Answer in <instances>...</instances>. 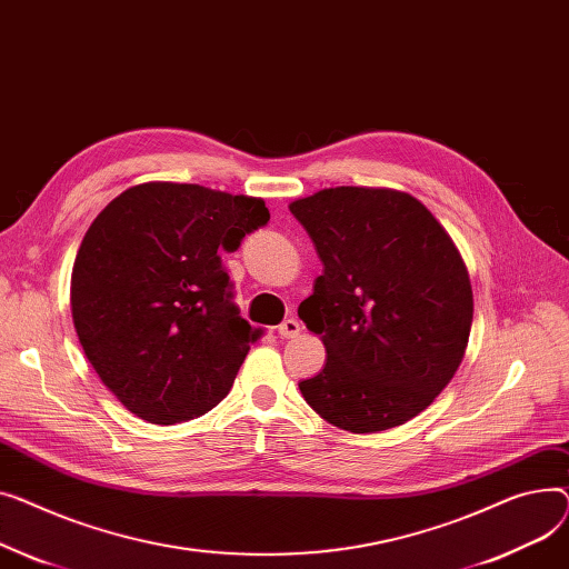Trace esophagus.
I'll return each instance as SVG.
<instances>
[{
  "instance_id": "obj_1",
  "label": "esophagus",
  "mask_w": 569,
  "mask_h": 569,
  "mask_svg": "<svg viewBox=\"0 0 569 569\" xmlns=\"http://www.w3.org/2000/svg\"><path fill=\"white\" fill-rule=\"evenodd\" d=\"M278 336L282 340H291V338H298L300 336V323L296 319H284L280 326H278Z\"/></svg>"
}]
</instances>
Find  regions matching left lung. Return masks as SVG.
Segmentation results:
<instances>
[{
	"label": "left lung",
	"mask_w": 569,
	"mask_h": 569,
	"mask_svg": "<svg viewBox=\"0 0 569 569\" xmlns=\"http://www.w3.org/2000/svg\"><path fill=\"white\" fill-rule=\"evenodd\" d=\"M289 211L323 263L298 317L321 338L326 367L300 392L353 433L405 425L452 381L469 345L473 289L457 246L392 188H323Z\"/></svg>",
	"instance_id": "obj_1"
}]
</instances>
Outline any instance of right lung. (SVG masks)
Listing matches in <instances>:
<instances>
[{"label":"right lung","instance_id":"right-lung-1","mask_svg":"<svg viewBox=\"0 0 569 569\" xmlns=\"http://www.w3.org/2000/svg\"><path fill=\"white\" fill-rule=\"evenodd\" d=\"M263 199L149 181L96 216L71 276L87 360L119 402L153 425L211 411L259 340L231 300L220 252L269 222Z\"/></svg>","mask_w":569,"mask_h":569}]
</instances>
